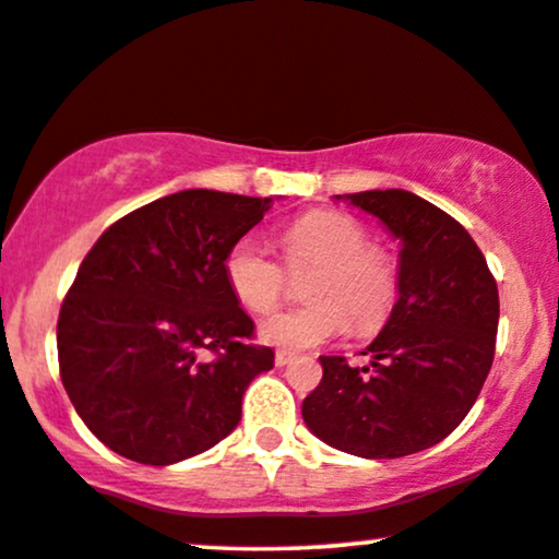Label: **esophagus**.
<instances>
[{
    "instance_id": "obj_1",
    "label": "esophagus",
    "mask_w": 559,
    "mask_h": 559,
    "mask_svg": "<svg viewBox=\"0 0 559 559\" xmlns=\"http://www.w3.org/2000/svg\"><path fill=\"white\" fill-rule=\"evenodd\" d=\"M292 360H294V353H286V349H278V353H275V366L278 368L288 366Z\"/></svg>"
}]
</instances>
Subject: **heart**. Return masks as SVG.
I'll return each instance as SVG.
<instances>
[{
    "mask_svg": "<svg viewBox=\"0 0 559 559\" xmlns=\"http://www.w3.org/2000/svg\"><path fill=\"white\" fill-rule=\"evenodd\" d=\"M292 271L317 267L309 278V307L278 311L258 326L265 345L304 349L322 345L349 330L370 334L381 330L399 299V267L389 252L370 248L360 222L342 212H311L281 235ZM229 292L248 311L265 314L284 294L286 275L255 240L242 237L225 258Z\"/></svg>",
    "mask_w": 559,
    "mask_h": 559,
    "instance_id": "1",
    "label": "heart"
}]
</instances>
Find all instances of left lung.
<instances>
[{
  "label": "left lung",
  "mask_w": 559,
  "mask_h": 559,
  "mask_svg": "<svg viewBox=\"0 0 559 559\" xmlns=\"http://www.w3.org/2000/svg\"><path fill=\"white\" fill-rule=\"evenodd\" d=\"M396 237L399 299L362 349L370 366L322 355L301 416L324 444L391 460L442 442L471 412L493 362L498 288L467 229L404 189L342 193Z\"/></svg>",
  "instance_id": "8db88e82"
}]
</instances>
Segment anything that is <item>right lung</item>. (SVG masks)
Segmentation results:
<instances>
[{
  "label": "right lung",
  "instance_id": "add662e5",
  "mask_svg": "<svg viewBox=\"0 0 559 559\" xmlns=\"http://www.w3.org/2000/svg\"><path fill=\"white\" fill-rule=\"evenodd\" d=\"M271 204L186 189L88 250L58 317V362L73 408L111 452L174 465L240 424L245 389L273 368V349L248 345L255 324L229 292L225 258Z\"/></svg>",
  "mask_w": 559,
  "mask_h": 559
}]
</instances>
